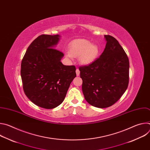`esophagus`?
Masks as SVG:
<instances>
[{"label":"esophagus","instance_id":"esophagus-1","mask_svg":"<svg viewBox=\"0 0 150 150\" xmlns=\"http://www.w3.org/2000/svg\"><path fill=\"white\" fill-rule=\"evenodd\" d=\"M79 73H80V71L78 69H76V76H79Z\"/></svg>","mask_w":150,"mask_h":150}]
</instances>
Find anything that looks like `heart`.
<instances>
[{"mask_svg":"<svg viewBox=\"0 0 150 150\" xmlns=\"http://www.w3.org/2000/svg\"><path fill=\"white\" fill-rule=\"evenodd\" d=\"M100 53V48L96 44H91L87 40L78 39L71 42L69 46V53L67 54L69 58L79 57V62L83 65H88L94 62Z\"/></svg>","mask_w":150,"mask_h":150,"instance_id":"obj_1","label":"heart"}]
</instances>
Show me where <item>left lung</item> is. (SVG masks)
I'll list each match as a JSON object with an SVG mask.
<instances>
[{
  "mask_svg": "<svg viewBox=\"0 0 150 150\" xmlns=\"http://www.w3.org/2000/svg\"><path fill=\"white\" fill-rule=\"evenodd\" d=\"M106 45L100 56L88 66L80 67L85 99L98 108L115 104L126 91L129 83V59L118 41L104 35Z\"/></svg>",
  "mask_w": 150,
  "mask_h": 150,
  "instance_id": "8db88e82",
  "label": "left lung"
}]
</instances>
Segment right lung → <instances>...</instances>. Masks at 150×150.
<instances>
[{
  "label": "right lung",
  "instance_id": "right-lung-1",
  "mask_svg": "<svg viewBox=\"0 0 150 150\" xmlns=\"http://www.w3.org/2000/svg\"><path fill=\"white\" fill-rule=\"evenodd\" d=\"M60 35L42 34L28 47L21 62V76L27 97L35 105L54 109L65 99L76 77L75 66L60 62L64 54L55 49Z\"/></svg>",
  "mask_w": 150,
  "mask_h": 150
}]
</instances>
